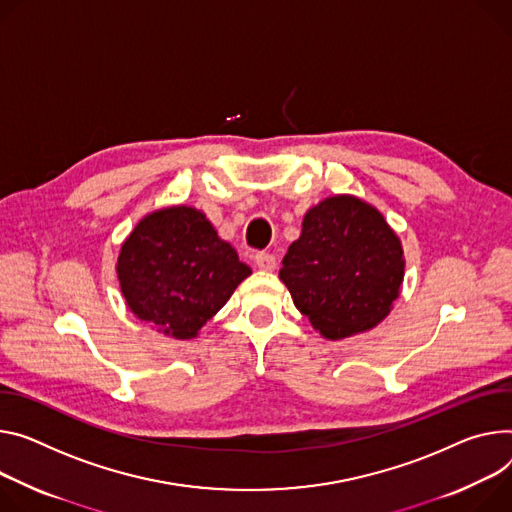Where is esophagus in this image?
<instances>
[{
	"label": "esophagus",
	"instance_id": "1",
	"mask_svg": "<svg viewBox=\"0 0 512 512\" xmlns=\"http://www.w3.org/2000/svg\"><path fill=\"white\" fill-rule=\"evenodd\" d=\"M255 265H257L261 271H271V269H275L277 259H275L273 253L259 251V253H255Z\"/></svg>",
	"mask_w": 512,
	"mask_h": 512
}]
</instances>
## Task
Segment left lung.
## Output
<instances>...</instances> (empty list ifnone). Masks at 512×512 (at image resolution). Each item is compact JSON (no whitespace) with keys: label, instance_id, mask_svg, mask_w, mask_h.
<instances>
[{"label":"left lung","instance_id":"8db88e82","mask_svg":"<svg viewBox=\"0 0 512 512\" xmlns=\"http://www.w3.org/2000/svg\"><path fill=\"white\" fill-rule=\"evenodd\" d=\"M282 265L280 277L296 308L331 341L374 329L388 316L404 277L394 230L353 196L310 208Z\"/></svg>","mask_w":512,"mask_h":512}]
</instances>
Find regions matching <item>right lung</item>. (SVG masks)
Returning a JSON list of instances; mask_svg holds the SVG:
<instances>
[{
	"label": "right lung",
	"mask_w": 512,
	"mask_h": 512,
	"mask_svg": "<svg viewBox=\"0 0 512 512\" xmlns=\"http://www.w3.org/2000/svg\"><path fill=\"white\" fill-rule=\"evenodd\" d=\"M251 275L194 208L145 216L124 241L118 280L128 308L165 335L192 339Z\"/></svg>",
	"instance_id": "1"
}]
</instances>
